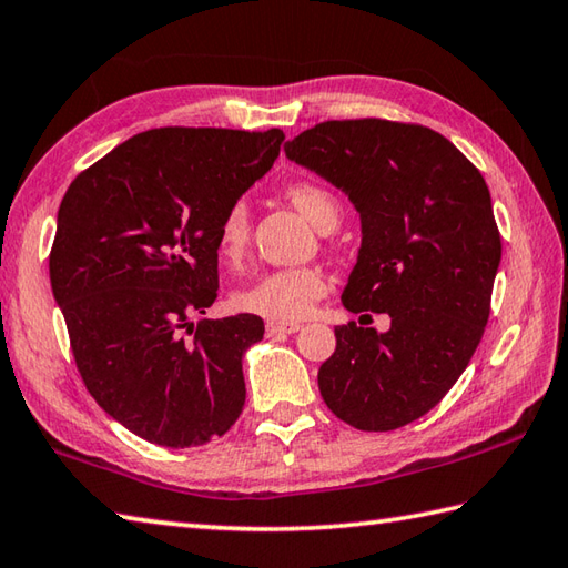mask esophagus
<instances>
[{
  "label": "esophagus",
  "mask_w": 568,
  "mask_h": 568,
  "mask_svg": "<svg viewBox=\"0 0 568 568\" xmlns=\"http://www.w3.org/2000/svg\"><path fill=\"white\" fill-rule=\"evenodd\" d=\"M301 323H280V321H267V333L270 335H284V333H296Z\"/></svg>",
  "instance_id": "obj_1"
}]
</instances>
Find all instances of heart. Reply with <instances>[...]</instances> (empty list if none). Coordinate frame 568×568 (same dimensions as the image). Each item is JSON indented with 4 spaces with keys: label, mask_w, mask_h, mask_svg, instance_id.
<instances>
[{
    "label": "heart",
    "mask_w": 568,
    "mask_h": 568,
    "mask_svg": "<svg viewBox=\"0 0 568 568\" xmlns=\"http://www.w3.org/2000/svg\"><path fill=\"white\" fill-rule=\"evenodd\" d=\"M286 201L304 215L318 233L335 230L341 220V207L335 195L318 186V183H292L284 191ZM250 240V207L245 201H235L220 217L217 225V254L227 262H240L247 250ZM331 282L318 267H292L274 270L257 276V280L235 292V306L247 314H257L262 318L296 323L314 311L316 301L328 294Z\"/></svg>",
    "instance_id": "b5f03b06"
}]
</instances>
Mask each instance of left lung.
I'll use <instances>...</instances> for the list:
<instances>
[{
    "instance_id": "1",
    "label": "left lung",
    "mask_w": 568,
    "mask_h": 568,
    "mask_svg": "<svg viewBox=\"0 0 568 568\" xmlns=\"http://www.w3.org/2000/svg\"><path fill=\"white\" fill-rule=\"evenodd\" d=\"M284 152L361 215L343 306L389 316L385 333L353 321L335 328L321 397L355 429H399L444 399L483 338L503 257L490 191L446 136L419 124L333 120Z\"/></svg>"
}]
</instances>
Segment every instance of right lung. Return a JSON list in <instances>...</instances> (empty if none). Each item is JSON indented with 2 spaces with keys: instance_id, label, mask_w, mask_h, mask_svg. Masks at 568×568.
I'll return each instance as SVG.
<instances>
[{
  "instance_id": "1",
  "label": "right lung",
  "mask_w": 568,
  "mask_h": 568,
  "mask_svg": "<svg viewBox=\"0 0 568 568\" xmlns=\"http://www.w3.org/2000/svg\"><path fill=\"white\" fill-rule=\"evenodd\" d=\"M282 142V130H149L80 173L58 207L51 288L78 369L149 444L203 446L245 407L242 357L264 321L191 316L217 296L220 217Z\"/></svg>"
}]
</instances>
